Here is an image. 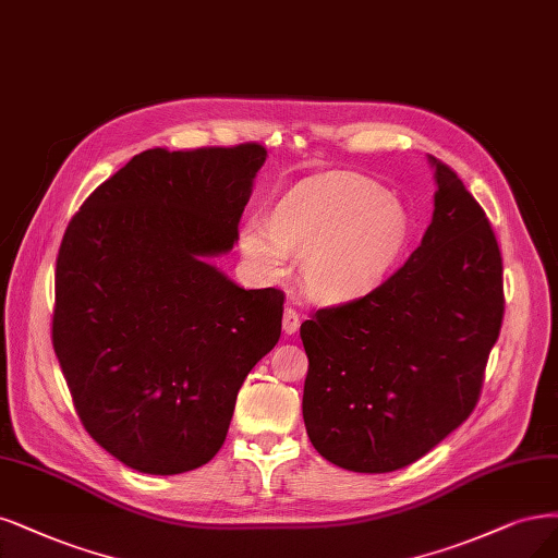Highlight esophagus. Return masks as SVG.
<instances>
[{"label": "esophagus", "instance_id": "obj_1", "mask_svg": "<svg viewBox=\"0 0 558 558\" xmlns=\"http://www.w3.org/2000/svg\"><path fill=\"white\" fill-rule=\"evenodd\" d=\"M281 325H283V332H286V335H295V332H298V328H300V316H298L295 310H291V306H286V310H283V320H281Z\"/></svg>", "mask_w": 558, "mask_h": 558}]
</instances>
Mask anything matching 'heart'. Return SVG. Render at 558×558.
<instances>
[{"label":"heart","instance_id":"heart-1","mask_svg":"<svg viewBox=\"0 0 558 558\" xmlns=\"http://www.w3.org/2000/svg\"><path fill=\"white\" fill-rule=\"evenodd\" d=\"M407 209L380 186L345 175L300 182L277 203L272 221L248 217L240 252L265 279L302 258L304 291L318 302L353 300L390 270L407 244Z\"/></svg>","mask_w":558,"mask_h":558}]
</instances>
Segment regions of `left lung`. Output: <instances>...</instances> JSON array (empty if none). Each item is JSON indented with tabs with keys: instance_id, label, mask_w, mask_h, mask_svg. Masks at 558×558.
Returning a JSON list of instances; mask_svg holds the SVG:
<instances>
[{
	"instance_id": "8db88e82",
	"label": "left lung",
	"mask_w": 558,
	"mask_h": 558,
	"mask_svg": "<svg viewBox=\"0 0 558 558\" xmlns=\"http://www.w3.org/2000/svg\"><path fill=\"white\" fill-rule=\"evenodd\" d=\"M429 163L434 215L409 260L300 328L306 434L355 473L409 466L462 425L501 332L504 263L485 209L452 168Z\"/></svg>"
}]
</instances>
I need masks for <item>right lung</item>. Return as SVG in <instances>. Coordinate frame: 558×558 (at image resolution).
<instances>
[{
    "label": "right lung",
    "instance_id": "add662e5",
    "mask_svg": "<svg viewBox=\"0 0 558 558\" xmlns=\"http://www.w3.org/2000/svg\"><path fill=\"white\" fill-rule=\"evenodd\" d=\"M265 157L256 143L141 151L66 226L52 345L85 429L129 469L207 464L281 337L283 293L209 263L238 242Z\"/></svg>",
    "mask_w": 558,
    "mask_h": 558
}]
</instances>
